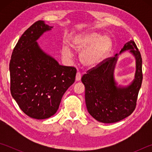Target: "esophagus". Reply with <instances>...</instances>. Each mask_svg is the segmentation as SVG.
I'll list each match as a JSON object with an SVG mask.
<instances>
[{
    "label": "esophagus",
    "mask_w": 152,
    "mask_h": 152,
    "mask_svg": "<svg viewBox=\"0 0 152 152\" xmlns=\"http://www.w3.org/2000/svg\"><path fill=\"white\" fill-rule=\"evenodd\" d=\"M81 80V74L80 72H77L76 75V81H80Z\"/></svg>",
    "instance_id": "obj_1"
}]
</instances>
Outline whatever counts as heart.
Segmentation results:
<instances>
[{"label":"heart","instance_id":"heart-1","mask_svg":"<svg viewBox=\"0 0 152 152\" xmlns=\"http://www.w3.org/2000/svg\"><path fill=\"white\" fill-rule=\"evenodd\" d=\"M113 42L109 36L101 35L98 32L82 33L76 35L70 42L74 50L81 51L80 59L82 64L90 68L99 66L112 48ZM61 55L65 59L72 56L71 49L66 45L61 47Z\"/></svg>","mask_w":152,"mask_h":152}]
</instances>
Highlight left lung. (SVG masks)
Segmentation results:
<instances>
[{
    "label": "left lung",
    "mask_w": 152,
    "mask_h": 152,
    "mask_svg": "<svg viewBox=\"0 0 152 152\" xmlns=\"http://www.w3.org/2000/svg\"><path fill=\"white\" fill-rule=\"evenodd\" d=\"M128 50L136 59L134 79L129 86H118L114 77L115 65L119 54ZM142 79V59L135 42L130 40L119 53L107 59L82 77L89 114L103 123H116L129 116L135 109Z\"/></svg>",
    "instance_id": "8db88e82"
}]
</instances>
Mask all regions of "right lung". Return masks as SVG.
I'll return each mask as SVG.
<instances>
[{
    "mask_svg": "<svg viewBox=\"0 0 152 152\" xmlns=\"http://www.w3.org/2000/svg\"><path fill=\"white\" fill-rule=\"evenodd\" d=\"M52 28L43 20L33 23L18 41L10 61L12 96L23 112L35 119L55 115L75 81L76 69L60 65L37 42Z\"/></svg>",
    "mask_w": 152,
    "mask_h": 152,
    "instance_id": "1",
    "label": "right lung"
}]
</instances>
